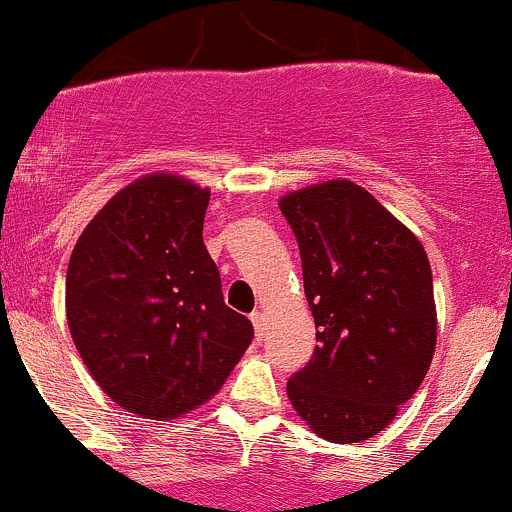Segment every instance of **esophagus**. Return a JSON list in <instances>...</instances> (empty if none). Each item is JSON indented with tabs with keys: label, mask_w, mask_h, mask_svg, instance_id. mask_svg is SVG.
<instances>
[{
	"label": "esophagus",
	"mask_w": 512,
	"mask_h": 512,
	"mask_svg": "<svg viewBox=\"0 0 512 512\" xmlns=\"http://www.w3.org/2000/svg\"><path fill=\"white\" fill-rule=\"evenodd\" d=\"M250 321H252V326H255V336H257V338L265 336V326H267V324H265V314H262L260 309L252 311Z\"/></svg>",
	"instance_id": "esophagus-1"
}]
</instances>
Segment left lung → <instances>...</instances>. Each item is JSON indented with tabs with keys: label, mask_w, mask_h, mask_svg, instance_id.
Returning <instances> with one entry per match:
<instances>
[{
	"label": "left lung",
	"mask_w": 512,
	"mask_h": 512,
	"mask_svg": "<svg viewBox=\"0 0 512 512\" xmlns=\"http://www.w3.org/2000/svg\"><path fill=\"white\" fill-rule=\"evenodd\" d=\"M279 211L297 238L319 341L287 395L319 437L365 441L395 419L432 363L437 309L427 252L351 181L289 193Z\"/></svg>",
	"instance_id": "1"
}]
</instances>
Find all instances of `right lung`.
<instances>
[{
  "label": "right lung",
  "instance_id": "1",
  "mask_svg": "<svg viewBox=\"0 0 512 512\" xmlns=\"http://www.w3.org/2000/svg\"><path fill=\"white\" fill-rule=\"evenodd\" d=\"M211 191L152 174L122 188L75 242L66 277L71 336L125 410L179 417L220 390L252 343L223 301L203 245Z\"/></svg>",
  "mask_w": 512,
  "mask_h": 512
}]
</instances>
